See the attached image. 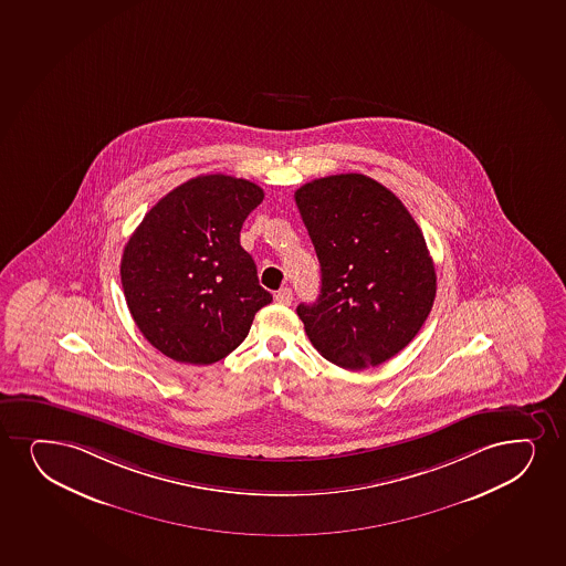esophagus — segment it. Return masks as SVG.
<instances>
[{
  "label": "esophagus",
  "instance_id": "1",
  "mask_svg": "<svg viewBox=\"0 0 566 566\" xmlns=\"http://www.w3.org/2000/svg\"><path fill=\"white\" fill-rule=\"evenodd\" d=\"M274 297H276V303H280V305H292L293 293L290 287H282Z\"/></svg>",
  "mask_w": 566,
  "mask_h": 566
}]
</instances>
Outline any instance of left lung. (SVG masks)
Segmentation results:
<instances>
[{
  "label": "left lung",
  "mask_w": 566,
  "mask_h": 566,
  "mask_svg": "<svg viewBox=\"0 0 566 566\" xmlns=\"http://www.w3.org/2000/svg\"><path fill=\"white\" fill-rule=\"evenodd\" d=\"M295 202L322 273L316 303L297 306L308 339L335 366H379L415 339L436 300L420 227L364 174L308 181Z\"/></svg>",
  "instance_id": "obj_1"
}]
</instances>
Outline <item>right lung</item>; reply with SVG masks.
I'll use <instances>...</instances> for the list:
<instances>
[{"label": "right lung", "instance_id": "obj_1", "mask_svg": "<svg viewBox=\"0 0 566 566\" xmlns=\"http://www.w3.org/2000/svg\"><path fill=\"white\" fill-rule=\"evenodd\" d=\"M265 193L226 174L197 176L155 205L128 239L120 284L136 326L168 358L210 366L247 339L273 295L240 229Z\"/></svg>", "mask_w": 566, "mask_h": 566}]
</instances>
